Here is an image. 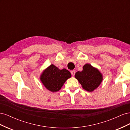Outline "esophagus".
I'll use <instances>...</instances> for the list:
<instances>
[{
  "mask_svg": "<svg viewBox=\"0 0 130 130\" xmlns=\"http://www.w3.org/2000/svg\"><path fill=\"white\" fill-rule=\"evenodd\" d=\"M70 72H71V74H72V75H73V76H74L75 74V72L74 70H72V71Z\"/></svg>",
  "mask_w": 130,
  "mask_h": 130,
  "instance_id": "1",
  "label": "esophagus"
}]
</instances>
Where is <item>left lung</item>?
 Here are the masks:
<instances>
[{"label":"left lung","mask_w":130,"mask_h":130,"mask_svg":"<svg viewBox=\"0 0 130 130\" xmlns=\"http://www.w3.org/2000/svg\"><path fill=\"white\" fill-rule=\"evenodd\" d=\"M75 77L82 88L89 92L96 89L103 80V75L99 70L88 63L84 66L82 71L76 72Z\"/></svg>","instance_id":"1"}]
</instances>
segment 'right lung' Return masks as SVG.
Segmentation results:
<instances>
[{
  "mask_svg": "<svg viewBox=\"0 0 130 130\" xmlns=\"http://www.w3.org/2000/svg\"><path fill=\"white\" fill-rule=\"evenodd\" d=\"M71 76L72 75L68 70H61L52 64L42 72L40 80L49 91L56 92L61 89L64 82Z\"/></svg>",
  "mask_w": 130,
  "mask_h": 130,
  "instance_id": "1",
  "label": "right lung"
}]
</instances>
